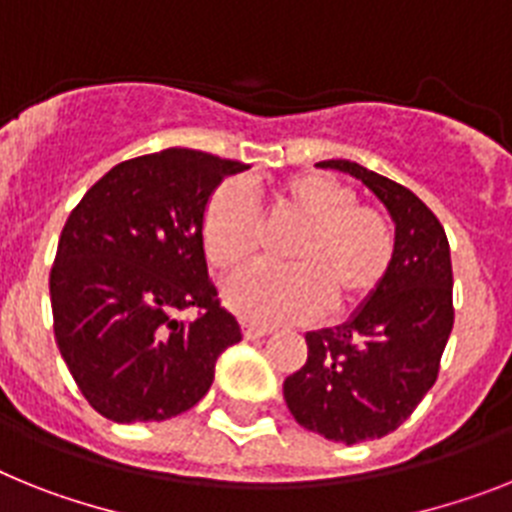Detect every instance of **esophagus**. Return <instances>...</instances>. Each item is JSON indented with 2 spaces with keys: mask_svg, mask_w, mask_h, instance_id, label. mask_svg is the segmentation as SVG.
<instances>
[{
  "mask_svg": "<svg viewBox=\"0 0 512 512\" xmlns=\"http://www.w3.org/2000/svg\"><path fill=\"white\" fill-rule=\"evenodd\" d=\"M242 333L247 341H257V338L270 336V328H265V325H257V322H244Z\"/></svg>",
  "mask_w": 512,
  "mask_h": 512,
  "instance_id": "obj_1",
  "label": "esophagus"
}]
</instances>
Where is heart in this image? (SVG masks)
<instances>
[{
  "label": "heart",
  "instance_id": "heart-1",
  "mask_svg": "<svg viewBox=\"0 0 512 512\" xmlns=\"http://www.w3.org/2000/svg\"><path fill=\"white\" fill-rule=\"evenodd\" d=\"M273 210L299 223L283 257L291 265H247L223 283V299L244 320H312L322 309H356L375 299L393 268L390 221L372 205L356 203L351 184L325 171H304L273 190ZM208 263L229 270L247 260L260 239L252 192L226 179L210 192L200 216Z\"/></svg>",
  "mask_w": 512,
  "mask_h": 512
}]
</instances>
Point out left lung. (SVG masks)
<instances>
[{
    "mask_svg": "<svg viewBox=\"0 0 512 512\" xmlns=\"http://www.w3.org/2000/svg\"><path fill=\"white\" fill-rule=\"evenodd\" d=\"M375 192L395 223V257L380 294L336 328L307 333V362L283 398L309 432L377 440L401 427L435 385L453 330V265L442 223L403 184L354 161H320Z\"/></svg>",
    "mask_w": 512,
    "mask_h": 512,
    "instance_id": "obj_1",
    "label": "left lung"
}]
</instances>
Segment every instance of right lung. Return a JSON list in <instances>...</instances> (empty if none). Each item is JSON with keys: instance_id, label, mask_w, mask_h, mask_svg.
<instances>
[{"instance_id": "right-lung-1", "label": "right lung", "mask_w": 512, "mask_h": 512, "mask_svg": "<svg viewBox=\"0 0 512 512\" xmlns=\"http://www.w3.org/2000/svg\"><path fill=\"white\" fill-rule=\"evenodd\" d=\"M239 161L169 148L103 174L59 236L54 336L85 401L119 424L163 422L213 385L242 328L208 276L200 216ZM197 308L195 321L175 312Z\"/></svg>"}]
</instances>
